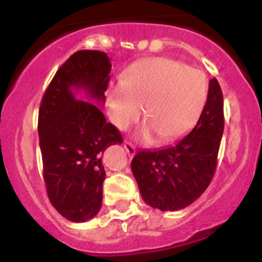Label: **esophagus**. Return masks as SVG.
Wrapping results in <instances>:
<instances>
[{
	"instance_id": "34e87169",
	"label": "esophagus",
	"mask_w": 262,
	"mask_h": 262,
	"mask_svg": "<svg viewBox=\"0 0 262 262\" xmlns=\"http://www.w3.org/2000/svg\"><path fill=\"white\" fill-rule=\"evenodd\" d=\"M124 148H125V150H126V153H128L129 157H133V156L136 155V147H134L130 142H128V141L124 142Z\"/></svg>"
}]
</instances>
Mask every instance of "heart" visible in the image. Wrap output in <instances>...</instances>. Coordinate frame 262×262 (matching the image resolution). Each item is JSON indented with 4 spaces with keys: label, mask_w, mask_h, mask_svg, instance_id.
Returning <instances> with one entry per match:
<instances>
[{
    "label": "heart",
    "mask_w": 262,
    "mask_h": 262,
    "mask_svg": "<svg viewBox=\"0 0 262 262\" xmlns=\"http://www.w3.org/2000/svg\"><path fill=\"white\" fill-rule=\"evenodd\" d=\"M107 114L120 130H126L142 114L146 123L138 137L144 142L158 134L176 139L196 124L208 96L207 80L200 71L171 58H149L132 64L121 82L106 92Z\"/></svg>",
    "instance_id": "obj_1"
}]
</instances>
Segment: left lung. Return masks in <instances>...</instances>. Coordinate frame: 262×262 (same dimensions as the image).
Segmentation results:
<instances>
[{
    "label": "left lung",
    "instance_id": "obj_1",
    "mask_svg": "<svg viewBox=\"0 0 262 262\" xmlns=\"http://www.w3.org/2000/svg\"><path fill=\"white\" fill-rule=\"evenodd\" d=\"M224 129L223 94L215 78L196 125L173 146L139 150L132 171L144 202L162 212L184 209L207 190Z\"/></svg>",
    "mask_w": 262,
    "mask_h": 262
}]
</instances>
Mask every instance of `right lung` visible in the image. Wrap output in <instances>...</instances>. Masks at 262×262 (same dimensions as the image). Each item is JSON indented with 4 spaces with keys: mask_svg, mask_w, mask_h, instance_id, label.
<instances>
[{
    "mask_svg": "<svg viewBox=\"0 0 262 262\" xmlns=\"http://www.w3.org/2000/svg\"><path fill=\"white\" fill-rule=\"evenodd\" d=\"M112 63L106 53L78 50L57 71L41 100L38 132L47 194L57 212L81 223L101 209L107 147L123 143L120 132L107 123L95 104L104 102Z\"/></svg>",
    "mask_w": 262,
    "mask_h": 262,
    "instance_id": "obj_1",
    "label": "right lung"
}]
</instances>
